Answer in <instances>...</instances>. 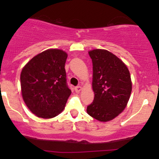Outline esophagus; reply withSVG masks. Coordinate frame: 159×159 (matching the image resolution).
<instances>
[{
	"label": "esophagus",
	"instance_id": "obj_1",
	"mask_svg": "<svg viewBox=\"0 0 159 159\" xmlns=\"http://www.w3.org/2000/svg\"><path fill=\"white\" fill-rule=\"evenodd\" d=\"M81 90H82V87L81 86H77V87H75V90L76 93H79Z\"/></svg>",
	"mask_w": 159,
	"mask_h": 159
}]
</instances>
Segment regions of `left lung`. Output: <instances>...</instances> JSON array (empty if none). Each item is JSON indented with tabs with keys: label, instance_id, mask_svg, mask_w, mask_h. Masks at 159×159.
<instances>
[{
	"label": "left lung",
	"instance_id": "left-lung-1",
	"mask_svg": "<svg viewBox=\"0 0 159 159\" xmlns=\"http://www.w3.org/2000/svg\"><path fill=\"white\" fill-rule=\"evenodd\" d=\"M89 55L93 63L95 96L87 112L98 121H110L126 107L132 93L130 73L126 65L108 51L93 49Z\"/></svg>",
	"mask_w": 159,
	"mask_h": 159
}]
</instances>
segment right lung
<instances>
[{"label": "right lung", "instance_id": "add662e5", "mask_svg": "<svg viewBox=\"0 0 159 159\" xmlns=\"http://www.w3.org/2000/svg\"><path fill=\"white\" fill-rule=\"evenodd\" d=\"M67 56L60 49H48L34 57L21 70L22 98L38 117L50 119L64 109L72 93L65 70Z\"/></svg>", "mask_w": 159, "mask_h": 159}]
</instances>
